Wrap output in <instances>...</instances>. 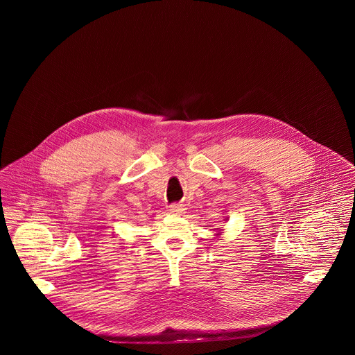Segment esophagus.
I'll return each instance as SVG.
<instances>
[{
    "mask_svg": "<svg viewBox=\"0 0 355 355\" xmlns=\"http://www.w3.org/2000/svg\"><path fill=\"white\" fill-rule=\"evenodd\" d=\"M184 210H186V207H184V205H182V203H173V205H171V207H169V213H172V214H183L184 213Z\"/></svg>",
    "mask_w": 355,
    "mask_h": 355,
    "instance_id": "esophagus-1",
    "label": "esophagus"
}]
</instances>
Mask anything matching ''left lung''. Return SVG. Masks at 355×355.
<instances>
[{
  "mask_svg": "<svg viewBox=\"0 0 355 355\" xmlns=\"http://www.w3.org/2000/svg\"><path fill=\"white\" fill-rule=\"evenodd\" d=\"M223 234V230H217V234H216V236H220Z\"/></svg>",
  "mask_w": 355,
  "mask_h": 355,
  "instance_id": "left-lung-1",
  "label": "left lung"
}]
</instances>
